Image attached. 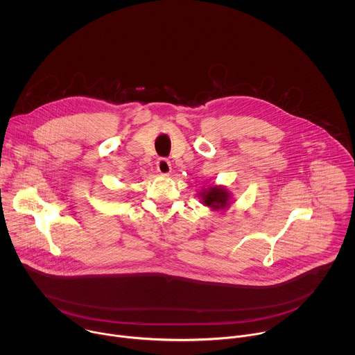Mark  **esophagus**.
I'll return each mask as SVG.
<instances>
[{
	"label": "esophagus",
	"instance_id": "34e87169",
	"mask_svg": "<svg viewBox=\"0 0 355 355\" xmlns=\"http://www.w3.org/2000/svg\"><path fill=\"white\" fill-rule=\"evenodd\" d=\"M157 171H158L162 176L169 175L171 171H172L171 162H169L166 158H159V159L157 161Z\"/></svg>",
	"mask_w": 355,
	"mask_h": 355
}]
</instances>
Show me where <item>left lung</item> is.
Instances as JSON below:
<instances>
[{"label":"left lung","mask_w":355,"mask_h":355,"mask_svg":"<svg viewBox=\"0 0 355 355\" xmlns=\"http://www.w3.org/2000/svg\"><path fill=\"white\" fill-rule=\"evenodd\" d=\"M201 202L211 210L227 209L231 203V193L223 186H209L198 194Z\"/></svg>","instance_id":"1"}]
</instances>
